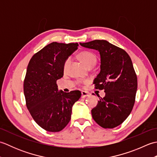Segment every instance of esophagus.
Listing matches in <instances>:
<instances>
[{"mask_svg":"<svg viewBox=\"0 0 157 157\" xmlns=\"http://www.w3.org/2000/svg\"><path fill=\"white\" fill-rule=\"evenodd\" d=\"M81 93H82V98H85V97H86V96H89V93L87 92H86V91H82Z\"/></svg>","mask_w":157,"mask_h":157,"instance_id":"34e87169","label":"esophagus"}]
</instances>
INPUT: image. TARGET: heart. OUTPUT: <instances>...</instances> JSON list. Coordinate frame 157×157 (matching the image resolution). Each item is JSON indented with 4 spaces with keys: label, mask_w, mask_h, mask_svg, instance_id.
Listing matches in <instances>:
<instances>
[{
    "label": "heart",
    "mask_w": 157,
    "mask_h": 157,
    "mask_svg": "<svg viewBox=\"0 0 157 157\" xmlns=\"http://www.w3.org/2000/svg\"><path fill=\"white\" fill-rule=\"evenodd\" d=\"M78 57L80 59V61L89 68H91L93 66H94L96 61H97V58H96V55L94 53L89 51H82L79 52ZM70 63H71V59L70 58H67L65 60L64 63H63V70L64 71L67 69Z\"/></svg>",
    "instance_id": "obj_1"
}]
</instances>
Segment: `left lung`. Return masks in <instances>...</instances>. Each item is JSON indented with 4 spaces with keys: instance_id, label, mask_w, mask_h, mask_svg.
Here are the masks:
<instances>
[{
    "instance_id": "8db88e82",
    "label": "left lung",
    "mask_w": 157,
    "mask_h": 157,
    "mask_svg": "<svg viewBox=\"0 0 157 157\" xmlns=\"http://www.w3.org/2000/svg\"><path fill=\"white\" fill-rule=\"evenodd\" d=\"M80 45L97 50L101 55V71L93 84L95 89L104 90L105 96L99 98L92 109V117L103 128H114L127 119L135 103L138 79L132 59L124 50L106 40Z\"/></svg>"
}]
</instances>
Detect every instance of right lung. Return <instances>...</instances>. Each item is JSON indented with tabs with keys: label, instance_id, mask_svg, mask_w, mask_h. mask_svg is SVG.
Masks as SVG:
<instances>
[{
	"label": "right lung",
	"instance_id": "add662e5",
	"mask_svg": "<svg viewBox=\"0 0 157 157\" xmlns=\"http://www.w3.org/2000/svg\"><path fill=\"white\" fill-rule=\"evenodd\" d=\"M78 43L52 42L33 55L23 82L25 104L32 118L51 132L61 131L71 119L73 104L81 92H58L56 80L63 75V63Z\"/></svg>",
	"mask_w": 157,
	"mask_h": 157
}]
</instances>
